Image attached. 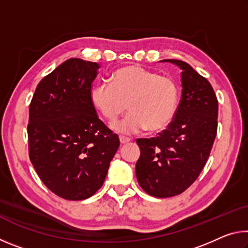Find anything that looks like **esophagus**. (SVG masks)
Here are the masks:
<instances>
[{"instance_id":"esophagus-1","label":"esophagus","mask_w":248,"mask_h":248,"mask_svg":"<svg viewBox=\"0 0 248 248\" xmlns=\"http://www.w3.org/2000/svg\"><path fill=\"white\" fill-rule=\"evenodd\" d=\"M119 140H120V143L121 144H127L128 142H130V139H128V138H124V137H119Z\"/></svg>"}]
</instances>
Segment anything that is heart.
I'll list each match as a JSON object with an SVG mask.
<instances>
[{"mask_svg":"<svg viewBox=\"0 0 248 248\" xmlns=\"http://www.w3.org/2000/svg\"><path fill=\"white\" fill-rule=\"evenodd\" d=\"M91 103L108 121L125 112L124 120L112 124L115 131L136 134L148 128L158 131L173 120L178 106L179 89L175 79L140 65H127L111 75V83L97 82L91 87Z\"/></svg>","mask_w":248,"mask_h":248,"instance_id":"heart-1","label":"heart"}]
</instances>
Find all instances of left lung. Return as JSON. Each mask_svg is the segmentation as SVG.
<instances>
[{
  "label": "left lung",
  "mask_w": 248,
  "mask_h": 248,
  "mask_svg": "<svg viewBox=\"0 0 248 248\" xmlns=\"http://www.w3.org/2000/svg\"><path fill=\"white\" fill-rule=\"evenodd\" d=\"M182 72V98L173 120L150 139H138L141 155L137 179L146 194L169 198L182 194L198 178L211 152L219 105L211 84L180 60H163Z\"/></svg>",
  "instance_id": "left-lung-1"
}]
</instances>
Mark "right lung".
<instances>
[{
	"mask_svg": "<svg viewBox=\"0 0 248 248\" xmlns=\"http://www.w3.org/2000/svg\"><path fill=\"white\" fill-rule=\"evenodd\" d=\"M98 69L69 59L41 79L29 105V158L46 187L66 200L87 199L103 186L120 145L90 99Z\"/></svg>",
	"mask_w": 248,
	"mask_h": 248,
	"instance_id": "right-lung-1",
	"label": "right lung"
}]
</instances>
